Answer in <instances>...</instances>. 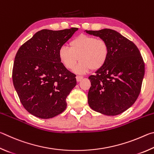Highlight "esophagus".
<instances>
[{"instance_id":"esophagus-1","label":"esophagus","mask_w":154,"mask_h":154,"mask_svg":"<svg viewBox=\"0 0 154 154\" xmlns=\"http://www.w3.org/2000/svg\"><path fill=\"white\" fill-rule=\"evenodd\" d=\"M76 80H77V82H80V81H81V80H82V79H83V77L82 76H80V75H77L76 77Z\"/></svg>"}]
</instances>
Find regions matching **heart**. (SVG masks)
<instances>
[{
	"instance_id": "1",
	"label": "heart",
	"mask_w": 154,
	"mask_h": 154,
	"mask_svg": "<svg viewBox=\"0 0 154 154\" xmlns=\"http://www.w3.org/2000/svg\"><path fill=\"white\" fill-rule=\"evenodd\" d=\"M109 55V47L106 40L96 38L93 36L81 34L69 42V48L62 46L59 49L58 56L61 63L66 68L84 74L90 69L97 70L104 66Z\"/></svg>"
}]
</instances>
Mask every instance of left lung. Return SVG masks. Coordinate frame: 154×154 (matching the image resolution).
Segmentation results:
<instances>
[{
    "instance_id": "left-lung-1",
    "label": "left lung",
    "mask_w": 154,
    "mask_h": 154,
    "mask_svg": "<svg viewBox=\"0 0 154 154\" xmlns=\"http://www.w3.org/2000/svg\"><path fill=\"white\" fill-rule=\"evenodd\" d=\"M85 32L105 40L109 47L106 64L88 77V105L102 114H120L133 106L141 91L145 74L141 53L133 42L113 29Z\"/></svg>"
}]
</instances>
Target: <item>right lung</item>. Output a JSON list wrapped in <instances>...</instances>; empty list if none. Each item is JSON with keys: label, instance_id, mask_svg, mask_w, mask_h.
Masks as SVG:
<instances>
[{"label": "right lung", "instance_id": "1", "mask_svg": "<svg viewBox=\"0 0 154 154\" xmlns=\"http://www.w3.org/2000/svg\"><path fill=\"white\" fill-rule=\"evenodd\" d=\"M78 29H42L17 51L13 85L24 108L34 116L48 119L66 108V98L76 79L61 63L58 51Z\"/></svg>", "mask_w": 154, "mask_h": 154}]
</instances>
